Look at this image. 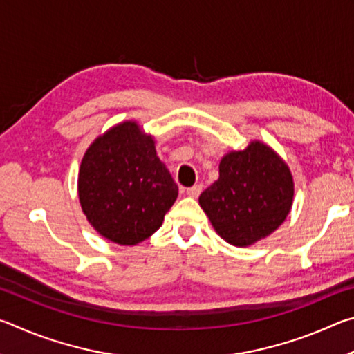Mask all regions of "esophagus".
<instances>
[{
  "label": "esophagus",
  "instance_id": "1",
  "mask_svg": "<svg viewBox=\"0 0 354 354\" xmlns=\"http://www.w3.org/2000/svg\"><path fill=\"white\" fill-rule=\"evenodd\" d=\"M201 189H203L201 184H195V185H192V187L185 189V194H187L190 198H196V196L201 194Z\"/></svg>",
  "mask_w": 354,
  "mask_h": 354
}]
</instances>
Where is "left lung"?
Wrapping results in <instances>:
<instances>
[{
    "instance_id": "1",
    "label": "left lung",
    "mask_w": 354,
    "mask_h": 354,
    "mask_svg": "<svg viewBox=\"0 0 354 354\" xmlns=\"http://www.w3.org/2000/svg\"><path fill=\"white\" fill-rule=\"evenodd\" d=\"M217 181L200 195V206L217 234L234 247H250L278 230L295 194L286 160L266 142L251 140L220 160Z\"/></svg>"
}]
</instances>
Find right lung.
<instances>
[{"instance_id":"obj_1","label":"right lung","mask_w":354,"mask_h":354,"mask_svg":"<svg viewBox=\"0 0 354 354\" xmlns=\"http://www.w3.org/2000/svg\"><path fill=\"white\" fill-rule=\"evenodd\" d=\"M77 196L88 223L107 241L133 247L153 236L178 196L154 136L134 120L100 134L82 156Z\"/></svg>"}]
</instances>
